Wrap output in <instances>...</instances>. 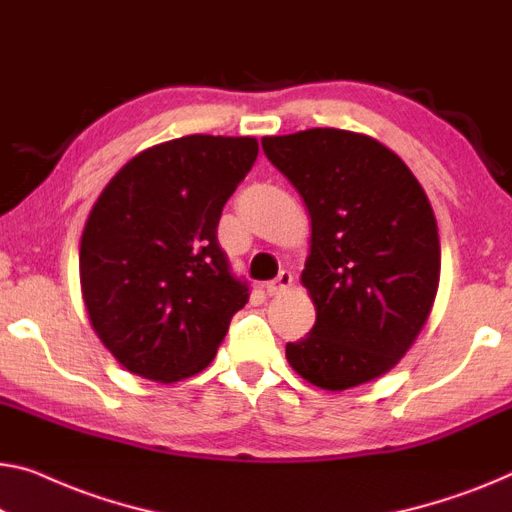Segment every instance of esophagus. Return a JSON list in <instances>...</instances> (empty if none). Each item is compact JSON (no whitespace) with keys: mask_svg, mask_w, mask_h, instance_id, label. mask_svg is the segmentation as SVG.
Listing matches in <instances>:
<instances>
[{"mask_svg":"<svg viewBox=\"0 0 512 512\" xmlns=\"http://www.w3.org/2000/svg\"><path fill=\"white\" fill-rule=\"evenodd\" d=\"M292 282H294L292 273H289V271H280V276H278L276 280L266 282L264 289H266V294H269V296H280V294L289 292V287H292Z\"/></svg>","mask_w":512,"mask_h":512,"instance_id":"1","label":"esophagus"}]
</instances>
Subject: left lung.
Returning a JSON list of instances; mask_svg holds the SVG:
<instances>
[{
    "label": "left lung",
    "mask_w": 512,
    "mask_h": 512,
    "mask_svg": "<svg viewBox=\"0 0 512 512\" xmlns=\"http://www.w3.org/2000/svg\"><path fill=\"white\" fill-rule=\"evenodd\" d=\"M266 158L299 190L310 216L301 285L315 326L287 342L299 375L347 391L391 372L430 317L441 246L425 190L379 140L340 128L262 137Z\"/></svg>",
    "instance_id": "1"
}]
</instances>
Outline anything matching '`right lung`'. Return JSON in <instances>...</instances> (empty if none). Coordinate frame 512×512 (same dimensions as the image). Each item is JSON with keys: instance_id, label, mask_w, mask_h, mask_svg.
<instances>
[{"instance_id": "right-lung-1", "label": "right lung", "mask_w": 512, "mask_h": 512, "mask_svg": "<svg viewBox=\"0 0 512 512\" xmlns=\"http://www.w3.org/2000/svg\"><path fill=\"white\" fill-rule=\"evenodd\" d=\"M257 154L255 137L160 142L128 160L91 207L82 299L98 338L133 375L174 384L202 372L248 303L216 227Z\"/></svg>"}]
</instances>
